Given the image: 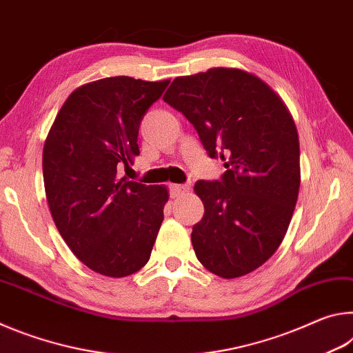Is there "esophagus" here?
Wrapping results in <instances>:
<instances>
[{
  "label": "esophagus",
  "mask_w": 353,
  "mask_h": 353,
  "mask_svg": "<svg viewBox=\"0 0 353 353\" xmlns=\"http://www.w3.org/2000/svg\"><path fill=\"white\" fill-rule=\"evenodd\" d=\"M187 185H177V183H172L170 185V196L172 199L174 198H179V196L183 194L185 191H187Z\"/></svg>",
  "instance_id": "obj_1"
}]
</instances>
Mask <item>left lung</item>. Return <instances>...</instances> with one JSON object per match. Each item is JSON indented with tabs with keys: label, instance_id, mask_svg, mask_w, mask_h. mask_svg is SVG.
Returning a JSON list of instances; mask_svg holds the SVG:
<instances>
[{
	"label": "left lung",
	"instance_id": "obj_1",
	"mask_svg": "<svg viewBox=\"0 0 353 353\" xmlns=\"http://www.w3.org/2000/svg\"><path fill=\"white\" fill-rule=\"evenodd\" d=\"M198 130L221 181H198L204 216L193 225L198 260L223 279L255 271L282 243L301 187L297 129L282 98L260 77L210 68L176 77L163 97Z\"/></svg>",
	"mask_w": 353,
	"mask_h": 353
}]
</instances>
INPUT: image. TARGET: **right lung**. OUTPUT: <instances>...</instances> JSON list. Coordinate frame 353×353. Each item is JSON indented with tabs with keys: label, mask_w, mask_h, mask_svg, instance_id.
I'll return each mask as SVG.
<instances>
[{
	"label": "right lung",
	"mask_w": 353,
	"mask_h": 353,
	"mask_svg": "<svg viewBox=\"0 0 353 353\" xmlns=\"http://www.w3.org/2000/svg\"><path fill=\"white\" fill-rule=\"evenodd\" d=\"M170 81L129 76L85 83L70 94L43 146L46 201L77 259L107 277L146 265L168 201L165 185L119 177L140 154L143 117Z\"/></svg>",
	"instance_id": "1"
}]
</instances>
